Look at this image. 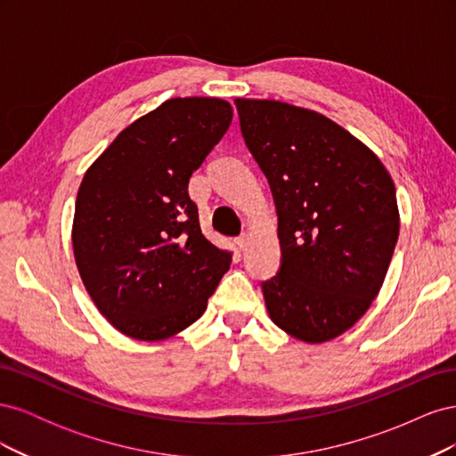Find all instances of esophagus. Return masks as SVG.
<instances>
[{
    "label": "esophagus",
    "instance_id": "esophagus-1",
    "mask_svg": "<svg viewBox=\"0 0 456 456\" xmlns=\"http://www.w3.org/2000/svg\"><path fill=\"white\" fill-rule=\"evenodd\" d=\"M247 241H249V238H247V233H243V236H240V238L236 240V245H238V249H240V251H245Z\"/></svg>",
    "mask_w": 456,
    "mask_h": 456
}]
</instances>
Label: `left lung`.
<instances>
[{
    "mask_svg": "<svg viewBox=\"0 0 456 456\" xmlns=\"http://www.w3.org/2000/svg\"><path fill=\"white\" fill-rule=\"evenodd\" d=\"M233 102L278 211L281 266L262 283L270 320L302 342L333 340L369 310L388 272L399 236L392 176L323 114Z\"/></svg>",
    "mask_w": 456,
    "mask_h": 456,
    "instance_id": "obj_1",
    "label": "left lung"
}]
</instances>
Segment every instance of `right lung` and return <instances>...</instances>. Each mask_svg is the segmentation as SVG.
Returning <instances> with one entry per match:
<instances>
[{
  "mask_svg": "<svg viewBox=\"0 0 456 456\" xmlns=\"http://www.w3.org/2000/svg\"><path fill=\"white\" fill-rule=\"evenodd\" d=\"M211 96L169 99L123 129L77 190L72 245L99 312L119 333L163 340L200 320L232 253L200 228L188 181L232 123Z\"/></svg>",
  "mask_w": 456,
  "mask_h": 456,
  "instance_id": "1",
  "label": "right lung"
}]
</instances>
